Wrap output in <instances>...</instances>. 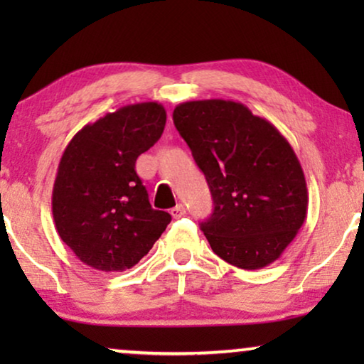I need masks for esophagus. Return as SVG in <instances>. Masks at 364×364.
<instances>
[{"instance_id":"esophagus-1","label":"esophagus","mask_w":364,"mask_h":364,"mask_svg":"<svg viewBox=\"0 0 364 364\" xmlns=\"http://www.w3.org/2000/svg\"><path fill=\"white\" fill-rule=\"evenodd\" d=\"M171 215H172V218H181L186 215V208H183L182 203H178V205L171 208Z\"/></svg>"}]
</instances>
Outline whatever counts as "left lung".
<instances>
[{
  "label": "left lung",
  "instance_id": "left-lung-1",
  "mask_svg": "<svg viewBox=\"0 0 364 364\" xmlns=\"http://www.w3.org/2000/svg\"><path fill=\"white\" fill-rule=\"evenodd\" d=\"M172 117L210 187L213 213L200 228L212 250L243 270L278 260L308 210L305 173L287 139L235 101L182 102Z\"/></svg>",
  "mask_w": 364,
  "mask_h": 364
}]
</instances>
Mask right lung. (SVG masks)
<instances>
[{
    "instance_id": "obj_1",
    "label": "right lung",
    "mask_w": 364,
    "mask_h": 364,
    "mask_svg": "<svg viewBox=\"0 0 364 364\" xmlns=\"http://www.w3.org/2000/svg\"><path fill=\"white\" fill-rule=\"evenodd\" d=\"M166 121L162 104H129L84 126L64 149L53 187L54 225L94 270L132 268L171 223L167 212L151 207L136 172Z\"/></svg>"
}]
</instances>
